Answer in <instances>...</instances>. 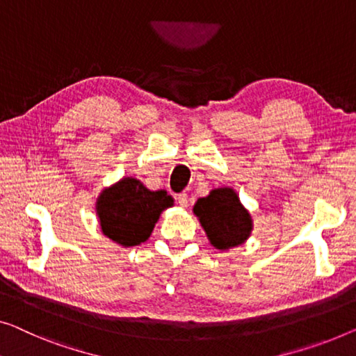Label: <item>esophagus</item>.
Listing matches in <instances>:
<instances>
[{"label": "esophagus", "mask_w": 356, "mask_h": 356, "mask_svg": "<svg viewBox=\"0 0 356 356\" xmlns=\"http://www.w3.org/2000/svg\"><path fill=\"white\" fill-rule=\"evenodd\" d=\"M177 203L179 206H182V208H188L190 206V196L187 193H179L177 195Z\"/></svg>", "instance_id": "esophagus-1"}]
</instances>
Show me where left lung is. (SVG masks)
I'll return each mask as SVG.
<instances>
[{
	"label": "left lung",
	"mask_w": 356,
	"mask_h": 356,
	"mask_svg": "<svg viewBox=\"0 0 356 356\" xmlns=\"http://www.w3.org/2000/svg\"><path fill=\"white\" fill-rule=\"evenodd\" d=\"M193 214L198 217L211 245L219 251H229L246 243L254 229L251 214L232 187L212 188L208 196L198 198Z\"/></svg>",
	"instance_id": "obj_1"
}]
</instances>
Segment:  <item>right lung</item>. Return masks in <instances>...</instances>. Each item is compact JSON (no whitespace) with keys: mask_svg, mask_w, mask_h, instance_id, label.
<instances>
[{"mask_svg":"<svg viewBox=\"0 0 356 356\" xmlns=\"http://www.w3.org/2000/svg\"><path fill=\"white\" fill-rule=\"evenodd\" d=\"M174 206L166 190H148L139 179L123 177L105 187L95 200L100 230L123 248L137 246L150 238L161 212Z\"/></svg>","mask_w":356,"mask_h":356,"instance_id":"1","label":"right lung"}]
</instances>
